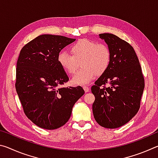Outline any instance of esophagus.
Masks as SVG:
<instances>
[{"label":"esophagus","instance_id":"1","mask_svg":"<svg viewBox=\"0 0 158 158\" xmlns=\"http://www.w3.org/2000/svg\"><path fill=\"white\" fill-rule=\"evenodd\" d=\"M83 89L85 90V92H89L90 91V88L88 87V86H84L83 87Z\"/></svg>","mask_w":158,"mask_h":158}]
</instances>
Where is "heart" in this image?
I'll list each match as a JSON object with an SVG mask.
<instances>
[{"mask_svg":"<svg viewBox=\"0 0 158 158\" xmlns=\"http://www.w3.org/2000/svg\"><path fill=\"white\" fill-rule=\"evenodd\" d=\"M72 56L66 52H60L57 60L61 68L69 74L75 73L79 62L82 68L73 77L72 81L75 85L89 84L96 74L101 75L109 68L111 53L107 45L96 43L86 38L81 39L70 47Z\"/></svg>","mask_w":158,"mask_h":158,"instance_id":"b5f03b06","label":"heart"}]
</instances>
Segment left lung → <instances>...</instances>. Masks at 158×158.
Returning <instances> with one entry per match:
<instances>
[{"mask_svg":"<svg viewBox=\"0 0 158 158\" xmlns=\"http://www.w3.org/2000/svg\"><path fill=\"white\" fill-rule=\"evenodd\" d=\"M111 53V63L91 87L95 95L93 113L96 122L114 129L129 122L140 108L144 78L133 47L115 35L100 34Z\"/></svg>","mask_w":158,"mask_h":158,"instance_id":"1","label":"left lung"}]
</instances>
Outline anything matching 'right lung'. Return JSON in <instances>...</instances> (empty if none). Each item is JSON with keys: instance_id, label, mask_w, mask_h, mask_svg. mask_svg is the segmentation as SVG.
Segmentation results:
<instances>
[{"instance_id": "right-lung-1", "label": "right lung", "mask_w": 158, "mask_h": 158, "mask_svg": "<svg viewBox=\"0 0 158 158\" xmlns=\"http://www.w3.org/2000/svg\"><path fill=\"white\" fill-rule=\"evenodd\" d=\"M75 39L42 35L21 49L16 68L15 88L23 111L37 126L55 130L65 125L76 102L84 94L81 86L57 88L69 81L58 63V54Z\"/></svg>"}]
</instances>
